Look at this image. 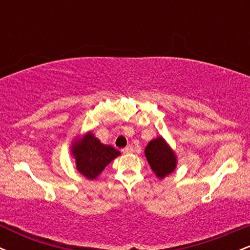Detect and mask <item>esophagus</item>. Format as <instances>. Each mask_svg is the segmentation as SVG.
Returning <instances> with one entry per match:
<instances>
[{
  "instance_id": "1",
  "label": "esophagus",
  "mask_w": 250,
  "mask_h": 250,
  "mask_svg": "<svg viewBox=\"0 0 250 250\" xmlns=\"http://www.w3.org/2000/svg\"><path fill=\"white\" fill-rule=\"evenodd\" d=\"M133 150H134L133 147H131V146H128V147L122 149V153L123 154H131L133 153Z\"/></svg>"
}]
</instances>
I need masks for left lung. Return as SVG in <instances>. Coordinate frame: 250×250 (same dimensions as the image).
Here are the masks:
<instances>
[{"mask_svg": "<svg viewBox=\"0 0 250 250\" xmlns=\"http://www.w3.org/2000/svg\"><path fill=\"white\" fill-rule=\"evenodd\" d=\"M145 154L151 170L159 179L171 174L176 168V155L162 136L151 140L145 149Z\"/></svg>", "mask_w": 250, "mask_h": 250, "instance_id": "left-lung-1", "label": "left lung"}]
</instances>
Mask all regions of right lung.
<instances>
[{
  "label": "right lung",
  "instance_id": "obj_1",
  "mask_svg": "<svg viewBox=\"0 0 250 250\" xmlns=\"http://www.w3.org/2000/svg\"><path fill=\"white\" fill-rule=\"evenodd\" d=\"M71 154L75 157L77 170L87 179L95 180L121 153L111 146L103 145L91 133H87L74 141Z\"/></svg>",
  "mask_w": 250,
  "mask_h": 250
}]
</instances>
